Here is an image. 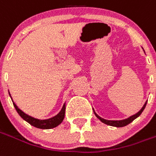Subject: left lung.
Instances as JSON below:
<instances>
[{
  "mask_svg": "<svg viewBox=\"0 0 156 156\" xmlns=\"http://www.w3.org/2000/svg\"><path fill=\"white\" fill-rule=\"evenodd\" d=\"M146 104H147V101L145 102V104L144 105V106L142 107V109H141V110H140V111H139L138 113H136L135 115H133V116H131L130 117H128V118H127V119L120 120V121H110V120H105V119H104V118H101V116H98L96 113L94 112V115L96 116L97 118L101 120L103 123L107 124V125H109V126H113V127H124V126H127V125H128V124L130 123V122H132L133 120L136 119L138 116H140V115H141V113L143 112V111H144V108H145Z\"/></svg>",
  "mask_w": 156,
  "mask_h": 156,
  "instance_id": "1",
  "label": "left lung"
}]
</instances>
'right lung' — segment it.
Segmentation results:
<instances>
[{"label":"right lung","instance_id":"right-lung-1","mask_svg":"<svg viewBox=\"0 0 156 156\" xmlns=\"http://www.w3.org/2000/svg\"><path fill=\"white\" fill-rule=\"evenodd\" d=\"M13 105L15 109H16V111L17 112V113L19 114V116H21L23 119L25 120L26 122H28L30 125H32L34 127H37V128H41V129H51V128H54V127H57L59 124L62 122L64 116H65V111H66V105L64 104L61 110V112L56 116H53V117L50 118V119L40 120L34 118L32 116L25 114L24 112H22L21 110L17 107V105L15 104V103H13Z\"/></svg>","mask_w":156,"mask_h":156}]
</instances>
